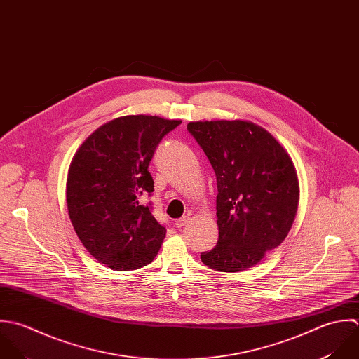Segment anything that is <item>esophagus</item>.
I'll return each mask as SVG.
<instances>
[{
    "label": "esophagus",
    "instance_id": "34e87169",
    "mask_svg": "<svg viewBox=\"0 0 359 359\" xmlns=\"http://www.w3.org/2000/svg\"><path fill=\"white\" fill-rule=\"evenodd\" d=\"M188 222H189V217H188V216H184V217H181V219H178V220H175V222H174V224H175V227H177V229H182L184 226H187V224H188Z\"/></svg>",
    "mask_w": 359,
    "mask_h": 359
}]
</instances>
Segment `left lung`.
I'll return each instance as SVG.
<instances>
[{"instance_id": "1", "label": "left lung", "mask_w": 359, "mask_h": 359, "mask_svg": "<svg viewBox=\"0 0 359 359\" xmlns=\"http://www.w3.org/2000/svg\"><path fill=\"white\" fill-rule=\"evenodd\" d=\"M187 128L208 156L219 191V241L201 259L220 271L246 270L292 227L299 201L292 160L270 132L250 121H195Z\"/></svg>"}]
</instances>
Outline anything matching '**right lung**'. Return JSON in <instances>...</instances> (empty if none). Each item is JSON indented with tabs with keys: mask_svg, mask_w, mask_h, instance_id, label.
Returning <instances> with one entry per match:
<instances>
[{
	"mask_svg": "<svg viewBox=\"0 0 359 359\" xmlns=\"http://www.w3.org/2000/svg\"><path fill=\"white\" fill-rule=\"evenodd\" d=\"M180 123L156 116L116 118L97 128L71 161V223L89 253L113 270L149 264L163 243L167 230L140 196L154 191L147 168L157 144Z\"/></svg>",
	"mask_w": 359,
	"mask_h": 359,
	"instance_id": "add662e5",
	"label": "right lung"
}]
</instances>
